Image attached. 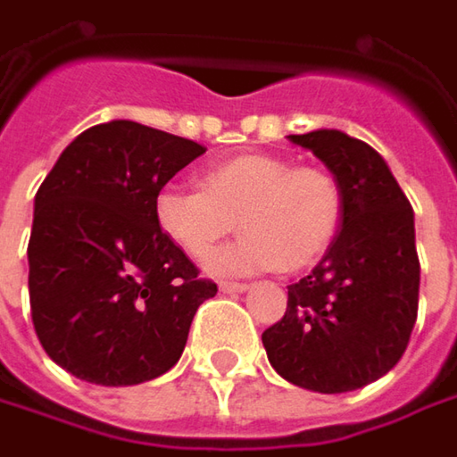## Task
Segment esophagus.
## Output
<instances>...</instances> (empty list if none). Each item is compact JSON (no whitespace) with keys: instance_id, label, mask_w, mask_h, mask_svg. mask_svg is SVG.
<instances>
[{"instance_id":"34e87169","label":"esophagus","mask_w":457,"mask_h":457,"mask_svg":"<svg viewBox=\"0 0 457 457\" xmlns=\"http://www.w3.org/2000/svg\"><path fill=\"white\" fill-rule=\"evenodd\" d=\"M248 284H237V281H220V291L222 294H243L248 291Z\"/></svg>"}]
</instances>
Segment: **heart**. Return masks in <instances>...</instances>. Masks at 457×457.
<instances>
[{
  "instance_id": "b5f03b06",
  "label": "heart",
  "mask_w": 457,
  "mask_h": 457,
  "mask_svg": "<svg viewBox=\"0 0 457 457\" xmlns=\"http://www.w3.org/2000/svg\"><path fill=\"white\" fill-rule=\"evenodd\" d=\"M161 232L194 261H204L240 222L248 235L220 250L209 270L250 276L304 270L337 237L345 199L337 179L317 166H291L268 153H243L202 173V189L169 184L155 196Z\"/></svg>"
}]
</instances>
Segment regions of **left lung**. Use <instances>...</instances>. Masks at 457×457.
<instances>
[{
	"instance_id": "1",
	"label": "left lung",
	"mask_w": 457,
	"mask_h": 457,
	"mask_svg": "<svg viewBox=\"0 0 457 457\" xmlns=\"http://www.w3.org/2000/svg\"><path fill=\"white\" fill-rule=\"evenodd\" d=\"M337 179L345 212L335 243L263 332L270 366L294 386L345 394L399 363L417 322L414 212L388 163L343 129L288 135Z\"/></svg>"
}]
</instances>
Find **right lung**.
Returning a JSON list of instances; mask_svg holds the SVG:
<instances>
[{"instance_id": "1", "label": "right lung", "mask_w": 457, "mask_h": 457, "mask_svg": "<svg viewBox=\"0 0 457 457\" xmlns=\"http://www.w3.org/2000/svg\"><path fill=\"white\" fill-rule=\"evenodd\" d=\"M207 148L112 120L84 129L35 194L30 312L40 345L71 376L135 386L179 363L217 284L155 222V196Z\"/></svg>"}]
</instances>
